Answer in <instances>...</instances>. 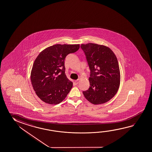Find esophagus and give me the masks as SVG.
Instances as JSON below:
<instances>
[{"label":"esophagus","instance_id":"1","mask_svg":"<svg viewBox=\"0 0 152 152\" xmlns=\"http://www.w3.org/2000/svg\"><path fill=\"white\" fill-rule=\"evenodd\" d=\"M80 81V80L79 79H77V80H75V85H77V84H78V83Z\"/></svg>","mask_w":152,"mask_h":152}]
</instances>
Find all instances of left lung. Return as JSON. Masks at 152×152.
Masks as SVG:
<instances>
[{
    "instance_id": "8db88e82",
    "label": "left lung",
    "mask_w": 152,
    "mask_h": 152,
    "mask_svg": "<svg viewBox=\"0 0 152 152\" xmlns=\"http://www.w3.org/2000/svg\"><path fill=\"white\" fill-rule=\"evenodd\" d=\"M81 48L91 71L89 88L83 94L94 104L106 103L115 96L121 83L116 56L110 48L103 45L89 43L81 44Z\"/></svg>"
}]
</instances>
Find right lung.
I'll list each match as a JSON object with an SVG mask.
<instances>
[{
  "label": "right lung",
  "instance_id": "obj_1",
  "mask_svg": "<svg viewBox=\"0 0 152 152\" xmlns=\"http://www.w3.org/2000/svg\"><path fill=\"white\" fill-rule=\"evenodd\" d=\"M80 44H56L44 49L35 60L31 81L35 94L41 100L57 104L64 100L73 86L65 74L64 60L75 53Z\"/></svg>",
  "mask_w": 152,
  "mask_h": 152
}]
</instances>
